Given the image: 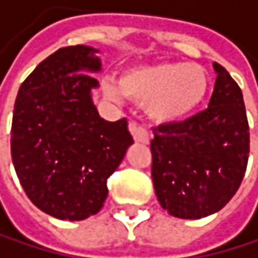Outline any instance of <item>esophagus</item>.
Returning <instances> with one entry per match:
<instances>
[{
    "mask_svg": "<svg viewBox=\"0 0 258 258\" xmlns=\"http://www.w3.org/2000/svg\"><path fill=\"white\" fill-rule=\"evenodd\" d=\"M129 131L132 134V137L136 142H140V143H148L150 140V132L146 131L143 126L137 124L136 121H132L131 124H129Z\"/></svg>",
    "mask_w": 258,
    "mask_h": 258,
    "instance_id": "obj_1",
    "label": "esophagus"
}]
</instances>
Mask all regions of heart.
I'll list each match as a JSON object with an SVG mask.
<instances>
[{
  "label": "heart",
  "instance_id": "1",
  "mask_svg": "<svg viewBox=\"0 0 258 258\" xmlns=\"http://www.w3.org/2000/svg\"><path fill=\"white\" fill-rule=\"evenodd\" d=\"M105 94L119 101L127 96L148 104V112L159 121H175L190 113L208 90V74L199 64L179 61L156 62L126 71L119 83L107 80Z\"/></svg>",
  "mask_w": 258,
  "mask_h": 258
}]
</instances>
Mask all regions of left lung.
<instances>
[{
	"label": "left lung",
	"mask_w": 258,
	"mask_h": 258,
	"mask_svg": "<svg viewBox=\"0 0 258 258\" xmlns=\"http://www.w3.org/2000/svg\"><path fill=\"white\" fill-rule=\"evenodd\" d=\"M208 107L153 129L151 176L161 207L181 219L224 208L244 178L249 122L238 83L221 64Z\"/></svg>",
	"instance_id": "1"
}]
</instances>
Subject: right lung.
I'll return each instance as SVG.
<instances>
[{
	"mask_svg": "<svg viewBox=\"0 0 258 258\" xmlns=\"http://www.w3.org/2000/svg\"><path fill=\"white\" fill-rule=\"evenodd\" d=\"M97 50L62 47L22 83L14 105L11 154L20 184L39 210L82 221L99 213L107 179L134 143L127 119L105 121L91 101Z\"/></svg>",
	"mask_w": 258,
	"mask_h": 258,
	"instance_id": "add662e5",
	"label": "right lung"
}]
</instances>
